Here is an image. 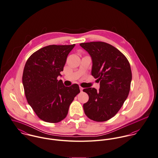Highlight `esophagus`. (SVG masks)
I'll use <instances>...</instances> for the list:
<instances>
[{
    "instance_id": "esophagus-1",
    "label": "esophagus",
    "mask_w": 158,
    "mask_h": 158,
    "mask_svg": "<svg viewBox=\"0 0 158 158\" xmlns=\"http://www.w3.org/2000/svg\"><path fill=\"white\" fill-rule=\"evenodd\" d=\"M80 90H81V91H82V90H83V88L81 87H80Z\"/></svg>"
}]
</instances>
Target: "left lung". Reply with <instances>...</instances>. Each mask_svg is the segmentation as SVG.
<instances>
[{"mask_svg": "<svg viewBox=\"0 0 158 158\" xmlns=\"http://www.w3.org/2000/svg\"><path fill=\"white\" fill-rule=\"evenodd\" d=\"M91 57V74L100 82L94 88L83 89L89 99L84 104L85 114L90 119L104 122L114 116L128 96L132 74L127 57L114 47L103 42L81 43Z\"/></svg>", "mask_w": 158, "mask_h": 158, "instance_id": "left-lung-1", "label": "left lung"}]
</instances>
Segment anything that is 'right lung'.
<instances>
[{
  "label": "right lung",
  "mask_w": 158,
  "mask_h": 158,
  "mask_svg": "<svg viewBox=\"0 0 158 158\" xmlns=\"http://www.w3.org/2000/svg\"><path fill=\"white\" fill-rule=\"evenodd\" d=\"M75 44L51 45L32 54L23 69L22 83L29 105L42 121L57 123L65 119L75 96L80 93L76 84L64 85L58 76Z\"/></svg>",
  "instance_id": "right-lung-1"
}]
</instances>
